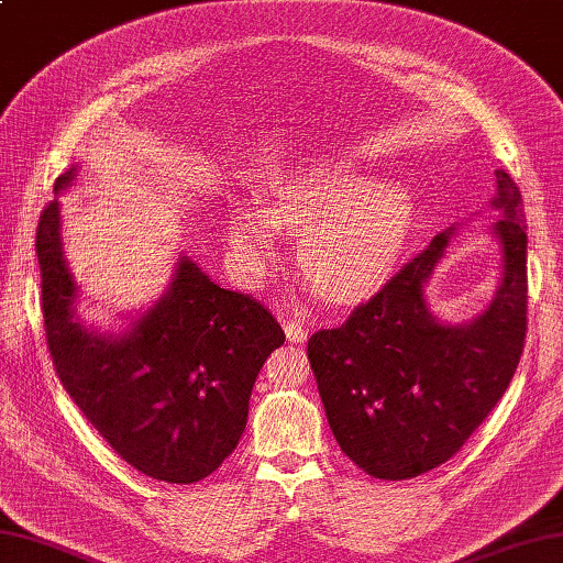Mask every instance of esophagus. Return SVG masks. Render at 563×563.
Returning a JSON list of instances; mask_svg holds the SVG:
<instances>
[{"mask_svg":"<svg viewBox=\"0 0 563 563\" xmlns=\"http://www.w3.org/2000/svg\"><path fill=\"white\" fill-rule=\"evenodd\" d=\"M285 336H288V341H292V344H302L307 339V329L300 322H288L285 324Z\"/></svg>","mask_w":563,"mask_h":563,"instance_id":"obj_1","label":"esophagus"}]
</instances>
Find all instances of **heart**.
<instances>
[{"mask_svg":"<svg viewBox=\"0 0 563 563\" xmlns=\"http://www.w3.org/2000/svg\"><path fill=\"white\" fill-rule=\"evenodd\" d=\"M415 224V200L398 183H371L336 161L275 173L263 205L227 207L229 244L251 280L275 256L280 229L300 227L297 266L317 292L351 302L388 278Z\"/></svg>","mask_w":563,"mask_h":563,"instance_id":"b5f03b06","label":"heart"}]
</instances>
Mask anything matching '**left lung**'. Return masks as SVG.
Wrapping results in <instances>:
<instances>
[{
    "label": "left lung",
    "instance_id": "8db88e82",
    "mask_svg": "<svg viewBox=\"0 0 563 563\" xmlns=\"http://www.w3.org/2000/svg\"><path fill=\"white\" fill-rule=\"evenodd\" d=\"M503 278L486 312L442 324L424 285L454 229L371 297L344 324L319 329L307 356L341 451L373 478L405 481L442 466L508 390L527 334V227L515 180L495 170Z\"/></svg>",
    "mask_w": 563,
    "mask_h": 563
}]
</instances>
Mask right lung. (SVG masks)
I'll use <instances>...</instances> for the list:
<instances>
[{
  "label": "right lung",
  "mask_w": 563,
  "mask_h": 563,
  "mask_svg": "<svg viewBox=\"0 0 563 563\" xmlns=\"http://www.w3.org/2000/svg\"><path fill=\"white\" fill-rule=\"evenodd\" d=\"M73 178L75 168L63 173L55 192ZM36 256L53 366L87 422L143 476L197 483L214 473L244 434L258 371L285 341L268 307L183 256L168 292L126 334L102 336L75 319L58 200L41 212Z\"/></svg>",
  "instance_id": "1"
}]
</instances>
